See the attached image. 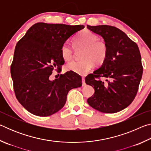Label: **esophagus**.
Returning <instances> with one entry per match:
<instances>
[{"label": "esophagus", "mask_w": 151, "mask_h": 151, "mask_svg": "<svg viewBox=\"0 0 151 151\" xmlns=\"http://www.w3.org/2000/svg\"><path fill=\"white\" fill-rule=\"evenodd\" d=\"M82 82H83V85H82V86H86L85 80V78H84V77L82 78Z\"/></svg>", "instance_id": "esophagus-1"}]
</instances>
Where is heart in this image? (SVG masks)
<instances>
[{"label": "heart", "instance_id": "1", "mask_svg": "<svg viewBox=\"0 0 151 151\" xmlns=\"http://www.w3.org/2000/svg\"><path fill=\"white\" fill-rule=\"evenodd\" d=\"M76 50H83L81 61H72L66 64L67 70L81 75H85L93 68L94 63L101 65L106 60L108 47L104 40H99L97 35L88 30H83L76 36L73 41ZM60 54L65 60L73 59L74 52L68 43L61 46Z\"/></svg>", "mask_w": 151, "mask_h": 151}]
</instances>
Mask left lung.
Wrapping results in <instances>:
<instances>
[{
    "label": "left lung",
    "mask_w": 151,
    "mask_h": 151,
    "mask_svg": "<svg viewBox=\"0 0 151 151\" xmlns=\"http://www.w3.org/2000/svg\"><path fill=\"white\" fill-rule=\"evenodd\" d=\"M88 29L103 38L108 47L106 60L99 69L85 78L94 94L89 105L105 113H114L130 105L137 95L143 68L137 45L117 28L89 26ZM101 77L106 79L101 81Z\"/></svg>",
    "instance_id": "obj_1"
}]
</instances>
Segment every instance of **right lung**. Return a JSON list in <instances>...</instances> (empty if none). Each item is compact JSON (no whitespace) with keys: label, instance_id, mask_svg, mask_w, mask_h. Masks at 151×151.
Returning a JSON list of instances; mask_svg holds the SVG:
<instances>
[{"label":"right lung","instance_id":"right-lung-1","mask_svg":"<svg viewBox=\"0 0 151 151\" xmlns=\"http://www.w3.org/2000/svg\"><path fill=\"white\" fill-rule=\"evenodd\" d=\"M83 25L38 22L17 42L11 66L15 95L30 113L48 116L65 106L72 88L82 86L80 75L68 71L50 81L55 69L60 72L65 60L60 48L68 38L84 29Z\"/></svg>","mask_w":151,"mask_h":151}]
</instances>
